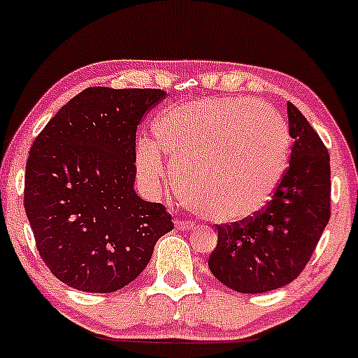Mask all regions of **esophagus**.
<instances>
[{"label": "esophagus", "instance_id": "esophagus-1", "mask_svg": "<svg viewBox=\"0 0 358 358\" xmlns=\"http://www.w3.org/2000/svg\"><path fill=\"white\" fill-rule=\"evenodd\" d=\"M176 229H178V230H180V231L190 230V229H192V224H190V222H182V220H176Z\"/></svg>", "mask_w": 358, "mask_h": 358}]
</instances>
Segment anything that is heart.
I'll return each mask as SVG.
<instances>
[{
  "mask_svg": "<svg viewBox=\"0 0 358 358\" xmlns=\"http://www.w3.org/2000/svg\"><path fill=\"white\" fill-rule=\"evenodd\" d=\"M155 136L156 143H136L134 162L141 182L159 192L166 180L178 178L190 206L220 224L250 219L262 210L287 166L285 123L257 100L185 101L157 117ZM162 152L173 169L165 164Z\"/></svg>",
  "mask_w": 358,
  "mask_h": 358,
  "instance_id": "b5f03b06",
  "label": "heart"
}]
</instances>
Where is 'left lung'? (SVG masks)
<instances>
[{"instance_id":"1","label":"left lung","mask_w":358,"mask_h":358,"mask_svg":"<svg viewBox=\"0 0 358 358\" xmlns=\"http://www.w3.org/2000/svg\"><path fill=\"white\" fill-rule=\"evenodd\" d=\"M287 120L294 145L271 201L250 219L217 225L219 241L208 258L212 275L245 294L278 289L296 280L331 219L327 148L292 103H287Z\"/></svg>"}]
</instances>
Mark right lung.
Masks as SVG:
<instances>
[{
    "label": "right lung",
    "mask_w": 358,
    "mask_h": 358,
    "mask_svg": "<svg viewBox=\"0 0 358 358\" xmlns=\"http://www.w3.org/2000/svg\"><path fill=\"white\" fill-rule=\"evenodd\" d=\"M164 96L159 88H85L32 143L26 215L41 258L73 289H122L174 229L164 206L134 190L136 128Z\"/></svg>",
    "instance_id": "right-lung-1"
}]
</instances>
